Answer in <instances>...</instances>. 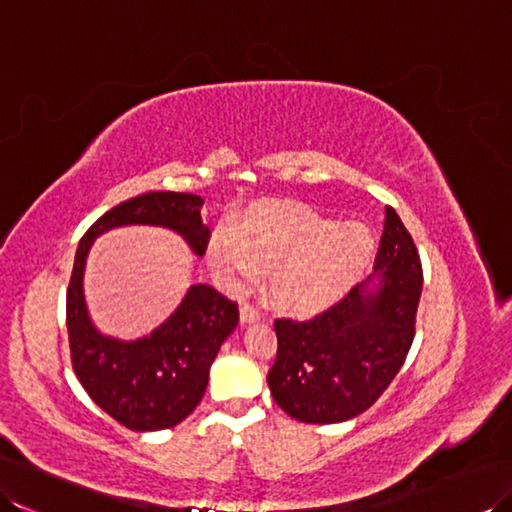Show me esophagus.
I'll return each mask as SVG.
<instances>
[{
	"instance_id": "34e87169",
	"label": "esophagus",
	"mask_w": 512,
	"mask_h": 512,
	"mask_svg": "<svg viewBox=\"0 0 512 512\" xmlns=\"http://www.w3.org/2000/svg\"><path fill=\"white\" fill-rule=\"evenodd\" d=\"M260 317V310L254 306V304H249V302H245L243 306H241V321L243 323H254V321H258Z\"/></svg>"
}]
</instances>
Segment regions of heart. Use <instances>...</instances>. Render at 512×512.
I'll return each instance as SVG.
<instances>
[{"mask_svg":"<svg viewBox=\"0 0 512 512\" xmlns=\"http://www.w3.org/2000/svg\"><path fill=\"white\" fill-rule=\"evenodd\" d=\"M371 234L358 223H334L293 204L258 208L243 232L230 223L210 236L208 263L234 291L252 286L260 267L271 269V291L280 304L315 310L343 293L365 267Z\"/></svg>","mask_w":512,"mask_h":512,"instance_id":"b5f03b06","label":"heart"}]
</instances>
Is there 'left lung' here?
Segmentation results:
<instances>
[{"instance_id":"obj_1","label":"left lung","mask_w":512,"mask_h":512,"mask_svg":"<svg viewBox=\"0 0 512 512\" xmlns=\"http://www.w3.org/2000/svg\"><path fill=\"white\" fill-rule=\"evenodd\" d=\"M373 269L378 291L354 286L310 319L278 317V356L269 369L273 400L304 423L347 421L369 406L402 369L415 339L423 269L413 236L391 206Z\"/></svg>"}]
</instances>
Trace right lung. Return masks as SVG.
<instances>
[{
  "mask_svg": "<svg viewBox=\"0 0 512 512\" xmlns=\"http://www.w3.org/2000/svg\"><path fill=\"white\" fill-rule=\"evenodd\" d=\"M202 204L199 195L173 191L132 197L99 217L78 245L67 289L71 365L91 400L128 430L173 428L193 413L202 402L221 343L239 323V304L213 286L193 284L176 313L147 339H108L86 315V254L95 236L126 223L167 226L180 232L197 254H204L210 230L202 223Z\"/></svg>",
  "mask_w": 512,
  "mask_h": 512,
  "instance_id": "obj_1",
  "label": "right lung"
}]
</instances>
